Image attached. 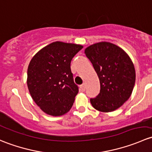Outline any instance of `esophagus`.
<instances>
[{"label": "esophagus", "instance_id": "obj_1", "mask_svg": "<svg viewBox=\"0 0 152 152\" xmlns=\"http://www.w3.org/2000/svg\"><path fill=\"white\" fill-rule=\"evenodd\" d=\"M85 84H83V85H80V90L82 92H84V91H85Z\"/></svg>", "mask_w": 152, "mask_h": 152}]
</instances>
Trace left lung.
<instances>
[{
  "label": "left lung",
  "mask_w": 152,
  "mask_h": 152,
  "mask_svg": "<svg viewBox=\"0 0 152 152\" xmlns=\"http://www.w3.org/2000/svg\"><path fill=\"white\" fill-rule=\"evenodd\" d=\"M85 53L100 81V93L90 99L92 106L104 113L117 110L128 100L134 88L135 70L131 59L123 49L107 42L87 47Z\"/></svg>",
  "instance_id": "1"
}]
</instances>
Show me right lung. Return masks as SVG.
Masks as SVG:
<instances>
[{
  "label": "right lung",
  "mask_w": 152,
  "mask_h": 152,
  "mask_svg": "<svg viewBox=\"0 0 152 152\" xmlns=\"http://www.w3.org/2000/svg\"><path fill=\"white\" fill-rule=\"evenodd\" d=\"M80 45L54 42L34 56L27 72V85L32 99L46 114L60 116L71 109L79 87L70 69Z\"/></svg>",
  "instance_id": "1"
}]
</instances>
